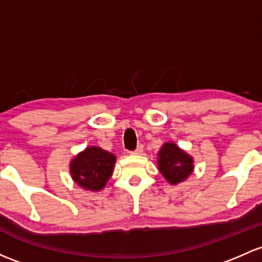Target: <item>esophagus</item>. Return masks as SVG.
Listing matches in <instances>:
<instances>
[{"label":"esophagus","mask_w":262,"mask_h":262,"mask_svg":"<svg viewBox=\"0 0 262 262\" xmlns=\"http://www.w3.org/2000/svg\"><path fill=\"white\" fill-rule=\"evenodd\" d=\"M143 153V145L139 144L138 147H137V149L134 150V152H132V154H136V156H139V154Z\"/></svg>","instance_id":"34e87169"}]
</instances>
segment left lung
<instances>
[{"instance_id": "1", "label": "left lung", "mask_w": 262, "mask_h": 262, "mask_svg": "<svg viewBox=\"0 0 262 262\" xmlns=\"http://www.w3.org/2000/svg\"><path fill=\"white\" fill-rule=\"evenodd\" d=\"M158 169L168 183L176 184L184 182L194 170L193 157L184 152L174 142H167L157 154Z\"/></svg>"}]
</instances>
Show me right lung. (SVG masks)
Instances as JSON below:
<instances>
[{"mask_svg":"<svg viewBox=\"0 0 262 262\" xmlns=\"http://www.w3.org/2000/svg\"><path fill=\"white\" fill-rule=\"evenodd\" d=\"M115 162L117 157L108 150L88 147L70 161V176L85 191H101L112 177Z\"/></svg>","mask_w":262,"mask_h":262,"instance_id":"obj_1","label":"right lung"}]
</instances>
